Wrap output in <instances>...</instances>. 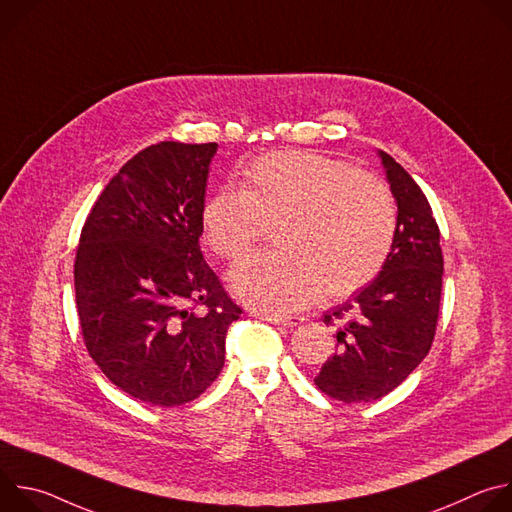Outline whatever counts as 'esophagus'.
Segmentation results:
<instances>
[{"mask_svg":"<svg viewBox=\"0 0 512 512\" xmlns=\"http://www.w3.org/2000/svg\"><path fill=\"white\" fill-rule=\"evenodd\" d=\"M257 316H261L263 320H267V322H271V324L285 326V328H294V326H298V324L304 322V318H300V316H279V314H267V312H261V314H257Z\"/></svg>","mask_w":512,"mask_h":512,"instance_id":"1","label":"esophagus"}]
</instances>
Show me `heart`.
Listing matches in <instances>:
<instances>
[{"label":"heart","mask_w":512,"mask_h":512,"mask_svg":"<svg viewBox=\"0 0 512 512\" xmlns=\"http://www.w3.org/2000/svg\"><path fill=\"white\" fill-rule=\"evenodd\" d=\"M271 223L279 251L247 259L229 283L253 306L289 312L320 294L338 300L367 285L389 257L397 210L379 178L306 152L253 162L239 188L218 190L202 206L208 247L231 261Z\"/></svg>","instance_id":"obj_1"}]
</instances>
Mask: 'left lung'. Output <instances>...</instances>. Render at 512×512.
Returning a JSON list of instances; mask_svg holds the SVG:
<instances>
[{"label": "left lung", "instance_id": "left-lung-1", "mask_svg": "<svg viewBox=\"0 0 512 512\" xmlns=\"http://www.w3.org/2000/svg\"><path fill=\"white\" fill-rule=\"evenodd\" d=\"M397 202L393 245L379 275L324 316L338 322L336 352L314 379L342 403H371L399 387L431 348L442 298L440 229L415 180L377 152Z\"/></svg>", "mask_w": 512, "mask_h": 512}]
</instances>
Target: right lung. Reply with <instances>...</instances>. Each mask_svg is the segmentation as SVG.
<instances>
[{"label": "right lung", "instance_id": "obj_1", "mask_svg": "<svg viewBox=\"0 0 512 512\" xmlns=\"http://www.w3.org/2000/svg\"><path fill=\"white\" fill-rule=\"evenodd\" d=\"M216 143L160 141L105 186L81 233L75 294L83 338L127 395L176 407L225 367L241 308L206 265L198 239Z\"/></svg>", "mask_w": 512, "mask_h": 512}]
</instances>
